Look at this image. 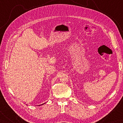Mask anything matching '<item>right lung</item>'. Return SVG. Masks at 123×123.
<instances>
[{
    "mask_svg": "<svg viewBox=\"0 0 123 123\" xmlns=\"http://www.w3.org/2000/svg\"><path fill=\"white\" fill-rule=\"evenodd\" d=\"M42 105H43V104H42Z\"/></svg>",
    "mask_w": 123,
    "mask_h": 123,
    "instance_id": "add662e5",
    "label": "right lung"
}]
</instances>
